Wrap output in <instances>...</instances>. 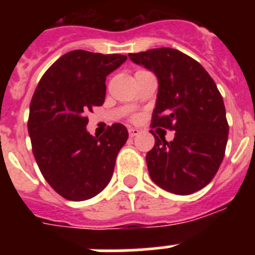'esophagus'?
<instances>
[{"mask_svg": "<svg viewBox=\"0 0 255 255\" xmlns=\"http://www.w3.org/2000/svg\"><path fill=\"white\" fill-rule=\"evenodd\" d=\"M139 130L138 129H135V128H130L129 129V135H130V138H134V136H136V135L139 134Z\"/></svg>", "mask_w": 255, "mask_h": 255, "instance_id": "esophagus-1", "label": "esophagus"}]
</instances>
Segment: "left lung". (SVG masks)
Masks as SVG:
<instances>
[{
	"instance_id": "left-lung-1",
	"label": "left lung",
	"mask_w": 255,
	"mask_h": 255,
	"mask_svg": "<svg viewBox=\"0 0 255 255\" xmlns=\"http://www.w3.org/2000/svg\"><path fill=\"white\" fill-rule=\"evenodd\" d=\"M129 58L154 73L158 93L152 126L175 130L173 140L154 135L147 153L154 184L179 195L208 185L224 159L229 124L224 100L204 67L173 48L129 53Z\"/></svg>"
}]
</instances>
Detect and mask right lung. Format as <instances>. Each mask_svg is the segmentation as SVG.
Here are the masks:
<instances>
[{"label":"right lung","instance_id":"right-lung-1","mask_svg":"<svg viewBox=\"0 0 255 255\" xmlns=\"http://www.w3.org/2000/svg\"><path fill=\"white\" fill-rule=\"evenodd\" d=\"M126 58L70 51L47 70L33 94L28 120L33 154L46 181L66 199H91L111 180L129 132L114 124L93 136L85 115L103 105L106 78Z\"/></svg>","mask_w":255,"mask_h":255}]
</instances>
